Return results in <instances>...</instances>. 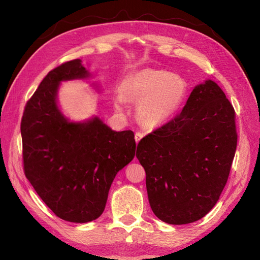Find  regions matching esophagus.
<instances>
[{
    "label": "esophagus",
    "mask_w": 260,
    "mask_h": 260,
    "mask_svg": "<svg viewBox=\"0 0 260 260\" xmlns=\"http://www.w3.org/2000/svg\"><path fill=\"white\" fill-rule=\"evenodd\" d=\"M143 136H144V134L141 133V132H137V133H135V141L137 144H139V142L143 139Z\"/></svg>",
    "instance_id": "1"
}]
</instances>
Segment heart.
<instances>
[{
    "label": "heart",
    "mask_w": 260,
    "mask_h": 260,
    "mask_svg": "<svg viewBox=\"0 0 260 260\" xmlns=\"http://www.w3.org/2000/svg\"><path fill=\"white\" fill-rule=\"evenodd\" d=\"M114 104L123 107L126 101L137 103V116L148 128L167 124L183 106L187 84L181 76L169 71L143 68L126 76Z\"/></svg>",
    "instance_id": "b5f03b06"
}]
</instances>
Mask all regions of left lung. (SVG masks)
Here are the masks:
<instances>
[{"label":"left lung","mask_w":260,"mask_h":260,"mask_svg":"<svg viewBox=\"0 0 260 260\" xmlns=\"http://www.w3.org/2000/svg\"><path fill=\"white\" fill-rule=\"evenodd\" d=\"M236 147L233 105L207 79L193 88L180 115L137 145L154 214L170 224L203 218L227 183Z\"/></svg>","instance_id":"obj_1"}]
</instances>
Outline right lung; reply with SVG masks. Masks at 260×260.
Returning <instances> with one entry per match:
<instances>
[{
  "label": "right lung",
  "mask_w": 260,
  "mask_h": 260,
  "mask_svg": "<svg viewBox=\"0 0 260 260\" xmlns=\"http://www.w3.org/2000/svg\"><path fill=\"white\" fill-rule=\"evenodd\" d=\"M89 78L80 59L54 68L26 103L21 121L26 179L57 217L76 223L101 217L116 174L136 152L132 131H113L98 116L73 121L61 112V82Z\"/></svg>",
  "instance_id": "obj_1"
}]
</instances>
